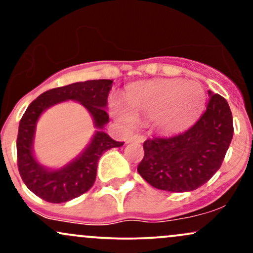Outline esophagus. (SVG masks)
Segmentation results:
<instances>
[{"label":"esophagus","instance_id":"1","mask_svg":"<svg viewBox=\"0 0 253 253\" xmlns=\"http://www.w3.org/2000/svg\"><path fill=\"white\" fill-rule=\"evenodd\" d=\"M145 140V138L143 135H132L129 136L128 139L126 140L127 144L129 143H143V141Z\"/></svg>","mask_w":253,"mask_h":253}]
</instances>
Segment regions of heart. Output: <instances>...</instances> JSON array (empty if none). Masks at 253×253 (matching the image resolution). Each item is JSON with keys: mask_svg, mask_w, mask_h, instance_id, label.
Returning a JSON list of instances; mask_svg holds the SVG:
<instances>
[{"mask_svg": "<svg viewBox=\"0 0 253 253\" xmlns=\"http://www.w3.org/2000/svg\"><path fill=\"white\" fill-rule=\"evenodd\" d=\"M205 91L195 82L158 80L136 83L125 94L126 106L113 100L110 112L125 126L133 127L136 120H153L163 133H176L191 126L205 106Z\"/></svg>", "mask_w": 253, "mask_h": 253, "instance_id": "b5f03b06", "label": "heart"}]
</instances>
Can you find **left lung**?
<instances>
[{"instance_id": "8db88e82", "label": "left lung", "mask_w": 253, "mask_h": 253, "mask_svg": "<svg viewBox=\"0 0 253 253\" xmlns=\"http://www.w3.org/2000/svg\"><path fill=\"white\" fill-rule=\"evenodd\" d=\"M208 95L207 109L189 129L144 143L138 172L152 187L172 193L195 190L220 169L233 136V119L225 98Z\"/></svg>"}]
</instances>
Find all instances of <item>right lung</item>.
I'll list each match as a JSON object with an SVG mask.
<instances>
[{
  "mask_svg": "<svg viewBox=\"0 0 253 253\" xmlns=\"http://www.w3.org/2000/svg\"><path fill=\"white\" fill-rule=\"evenodd\" d=\"M113 81L94 80L77 82L42 92L32 102L22 115L17 133V167L22 181L32 193L51 203H63L86 193L96 179L97 162L107 150L121 147L103 132L109 123L106 108ZM76 100L84 106L94 120L98 130L88 147L60 169H50L36 161L33 152L36 123L50 106L64 100Z\"/></svg>",
  "mask_w": 253,
  "mask_h": 253,
  "instance_id": "right-lung-1",
  "label": "right lung"
}]
</instances>
